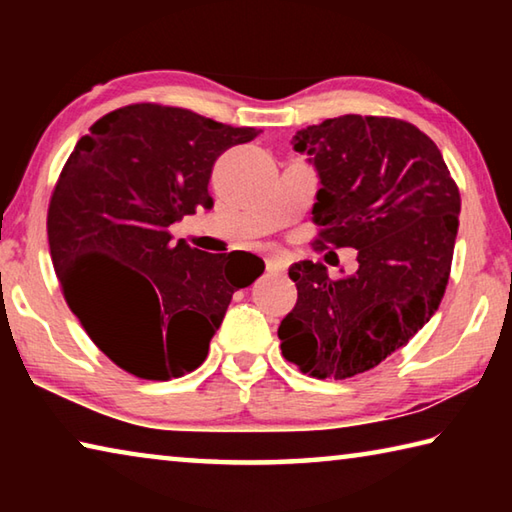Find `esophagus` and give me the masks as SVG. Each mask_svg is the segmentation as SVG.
Returning <instances> with one entry per match:
<instances>
[{"label": "esophagus", "instance_id": "1", "mask_svg": "<svg viewBox=\"0 0 512 512\" xmlns=\"http://www.w3.org/2000/svg\"><path fill=\"white\" fill-rule=\"evenodd\" d=\"M266 271H271V273H284L287 271V264L282 262L280 257H266Z\"/></svg>", "mask_w": 512, "mask_h": 512}]
</instances>
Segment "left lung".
Masks as SVG:
<instances>
[{"label":"left lung","instance_id":"left-lung-1","mask_svg":"<svg viewBox=\"0 0 512 512\" xmlns=\"http://www.w3.org/2000/svg\"><path fill=\"white\" fill-rule=\"evenodd\" d=\"M320 178L318 248H357L354 275L289 268L298 300L280 323L284 359L309 377L379 366L429 323L452 271L461 194L443 153L409 121L343 115L293 135Z\"/></svg>","mask_w":512,"mask_h":512}]
</instances>
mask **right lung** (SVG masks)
Masks as SVG:
<instances>
[{
    "label": "right lung",
    "instance_id": "obj_1",
    "mask_svg": "<svg viewBox=\"0 0 512 512\" xmlns=\"http://www.w3.org/2000/svg\"><path fill=\"white\" fill-rule=\"evenodd\" d=\"M257 135L185 108L133 103L76 142L49 201L51 262L69 309L121 370L151 381L196 370L232 293L264 273L255 255L244 273L239 255L173 244L169 232L212 207L216 158Z\"/></svg>",
    "mask_w": 512,
    "mask_h": 512
}]
</instances>
